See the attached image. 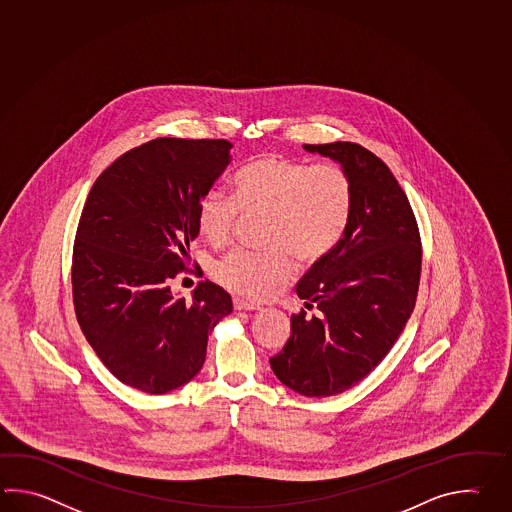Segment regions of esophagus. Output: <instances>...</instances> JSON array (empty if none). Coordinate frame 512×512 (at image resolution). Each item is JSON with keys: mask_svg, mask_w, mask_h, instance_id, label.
I'll list each match as a JSON object with an SVG mask.
<instances>
[{"mask_svg": "<svg viewBox=\"0 0 512 512\" xmlns=\"http://www.w3.org/2000/svg\"><path fill=\"white\" fill-rule=\"evenodd\" d=\"M233 308H235V310H246V312H251V310H259L261 306H259V304L250 303V301H244V299H239V297H235V299H233Z\"/></svg>", "mask_w": 512, "mask_h": 512, "instance_id": "1", "label": "esophagus"}]
</instances>
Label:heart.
I'll list each match as a JSON object with an SVG mask.
<instances>
[{"label": "heart", "instance_id": "b5f03b06", "mask_svg": "<svg viewBox=\"0 0 512 512\" xmlns=\"http://www.w3.org/2000/svg\"><path fill=\"white\" fill-rule=\"evenodd\" d=\"M354 204V186L337 162L306 164L264 155L237 171L231 197L211 189L199 202L200 235L220 246L228 242L240 215H266L268 251L231 250L217 262L220 284L251 299H261L293 273V255L301 264L321 261L345 237Z\"/></svg>", "mask_w": 512, "mask_h": 512}]
</instances>
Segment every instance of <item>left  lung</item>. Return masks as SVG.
<instances>
[{"label": "left lung", "instance_id": "obj_1", "mask_svg": "<svg viewBox=\"0 0 512 512\" xmlns=\"http://www.w3.org/2000/svg\"><path fill=\"white\" fill-rule=\"evenodd\" d=\"M304 149L341 162L354 204L345 237L297 284L306 310L293 313L292 335L270 365L295 392L328 397L365 379L405 330L423 251L407 195L381 158L354 142Z\"/></svg>", "mask_w": 512, "mask_h": 512}]
</instances>
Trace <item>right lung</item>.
<instances>
[{
	"label": "right lung",
	"mask_w": 512,
	"mask_h": 512,
	"mask_svg": "<svg viewBox=\"0 0 512 512\" xmlns=\"http://www.w3.org/2000/svg\"><path fill=\"white\" fill-rule=\"evenodd\" d=\"M230 149L220 138H157L116 158L89 191L74 239V312L124 385L147 394L186 385L204 365L209 332L233 310L208 279L189 301L169 288L191 272L199 202Z\"/></svg>",
	"instance_id": "right-lung-1"
}]
</instances>
